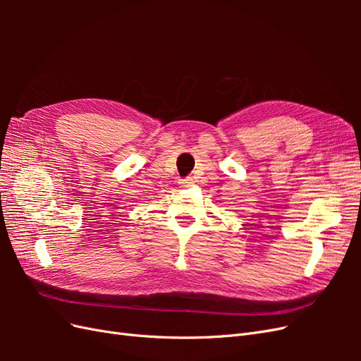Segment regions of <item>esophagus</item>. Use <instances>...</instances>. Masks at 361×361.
Returning a JSON list of instances; mask_svg holds the SVG:
<instances>
[{
	"instance_id": "obj_1",
	"label": "esophagus",
	"mask_w": 361,
	"mask_h": 361,
	"mask_svg": "<svg viewBox=\"0 0 361 361\" xmlns=\"http://www.w3.org/2000/svg\"><path fill=\"white\" fill-rule=\"evenodd\" d=\"M192 178H185V179H179V185L180 187H192Z\"/></svg>"
}]
</instances>
